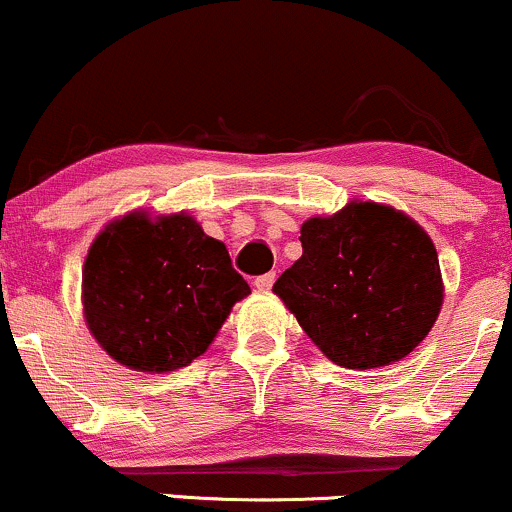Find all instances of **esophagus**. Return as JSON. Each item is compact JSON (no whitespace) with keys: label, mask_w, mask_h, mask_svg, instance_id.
Here are the masks:
<instances>
[{"label":"esophagus","mask_w":512,"mask_h":512,"mask_svg":"<svg viewBox=\"0 0 512 512\" xmlns=\"http://www.w3.org/2000/svg\"><path fill=\"white\" fill-rule=\"evenodd\" d=\"M274 281H276V274L274 272H269V274H262V276H257L255 279V286L260 291H269L274 286Z\"/></svg>","instance_id":"esophagus-1"}]
</instances>
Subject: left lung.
<instances>
[{"instance_id": "obj_1", "label": "left lung", "mask_w": 512, "mask_h": 512, "mask_svg": "<svg viewBox=\"0 0 512 512\" xmlns=\"http://www.w3.org/2000/svg\"><path fill=\"white\" fill-rule=\"evenodd\" d=\"M303 255L274 293L344 368L390 366L431 332L443 303L438 252L402 211L351 202L301 228Z\"/></svg>"}]
</instances>
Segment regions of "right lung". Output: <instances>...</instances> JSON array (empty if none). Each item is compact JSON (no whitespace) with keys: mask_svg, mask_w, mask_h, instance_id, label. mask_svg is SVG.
<instances>
[{"mask_svg":"<svg viewBox=\"0 0 512 512\" xmlns=\"http://www.w3.org/2000/svg\"><path fill=\"white\" fill-rule=\"evenodd\" d=\"M248 293L226 245L185 214L151 221L134 211L93 240L84 264L88 330L115 361L144 373L202 356Z\"/></svg>","mask_w":512,"mask_h":512,"instance_id":"obj_1","label":"right lung"}]
</instances>
